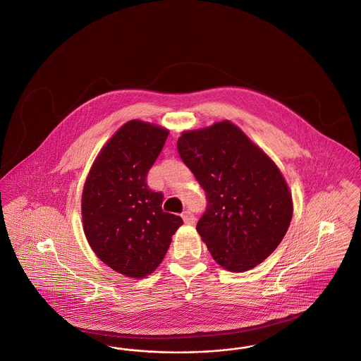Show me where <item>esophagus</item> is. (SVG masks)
Listing matches in <instances>:
<instances>
[{"label":"esophagus","mask_w":361,"mask_h":361,"mask_svg":"<svg viewBox=\"0 0 361 361\" xmlns=\"http://www.w3.org/2000/svg\"><path fill=\"white\" fill-rule=\"evenodd\" d=\"M181 216H183V220H184L185 224H195V221H196V217L190 211H184Z\"/></svg>","instance_id":"34e87169"}]
</instances>
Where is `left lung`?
<instances>
[{"mask_svg": "<svg viewBox=\"0 0 361 361\" xmlns=\"http://www.w3.org/2000/svg\"><path fill=\"white\" fill-rule=\"evenodd\" d=\"M177 150L205 192L196 230L214 259L233 273L262 263L293 216L288 184L274 162L230 121L183 133Z\"/></svg>", "mask_w": 361, "mask_h": 361, "instance_id": "obj_1", "label": "left lung"}]
</instances>
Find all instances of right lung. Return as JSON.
<instances>
[{
	"label": "right lung",
	"mask_w": 361,
	"mask_h": 361,
	"mask_svg": "<svg viewBox=\"0 0 361 361\" xmlns=\"http://www.w3.org/2000/svg\"><path fill=\"white\" fill-rule=\"evenodd\" d=\"M168 134L156 125L130 121L103 146L87 176L82 195L87 240L119 274H152L183 224L181 217L162 211L164 195L146 183Z\"/></svg>",
	"instance_id": "right-lung-1"
}]
</instances>
